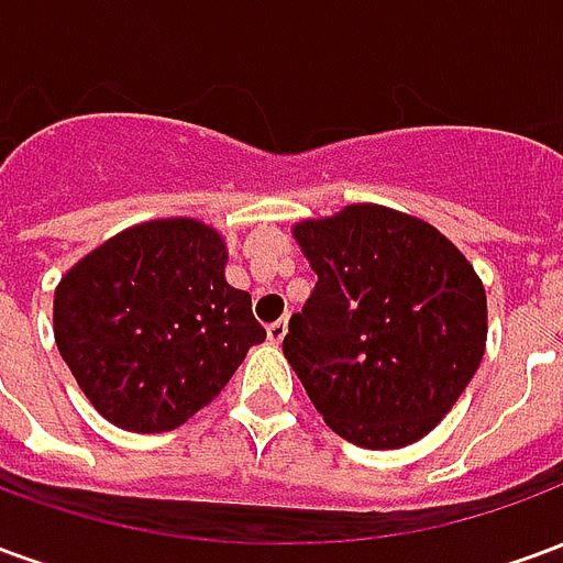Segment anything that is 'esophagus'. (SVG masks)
Segmentation results:
<instances>
[{
	"label": "esophagus",
	"instance_id": "esophagus-1",
	"mask_svg": "<svg viewBox=\"0 0 563 563\" xmlns=\"http://www.w3.org/2000/svg\"><path fill=\"white\" fill-rule=\"evenodd\" d=\"M286 331H289V322H286V319H277V322H271V325H268V341L271 343H283Z\"/></svg>",
	"mask_w": 563,
	"mask_h": 563
}]
</instances>
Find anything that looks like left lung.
I'll return each mask as SVG.
<instances>
[{"label":"left lung","instance_id":"obj_1","mask_svg":"<svg viewBox=\"0 0 563 563\" xmlns=\"http://www.w3.org/2000/svg\"><path fill=\"white\" fill-rule=\"evenodd\" d=\"M317 286L283 355L334 434L365 449L422 440L483 362V280L431 222L350 205L292 229Z\"/></svg>","mask_w":563,"mask_h":563}]
</instances>
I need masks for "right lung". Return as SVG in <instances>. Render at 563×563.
<instances>
[{
  "instance_id": "right-lung-1",
  "label": "right lung",
  "mask_w": 563,
  "mask_h": 563,
  "mask_svg": "<svg viewBox=\"0 0 563 563\" xmlns=\"http://www.w3.org/2000/svg\"><path fill=\"white\" fill-rule=\"evenodd\" d=\"M225 241L189 217L150 220L80 258L54 295V338L117 428L159 434L208 407L265 329L225 283Z\"/></svg>"
}]
</instances>
